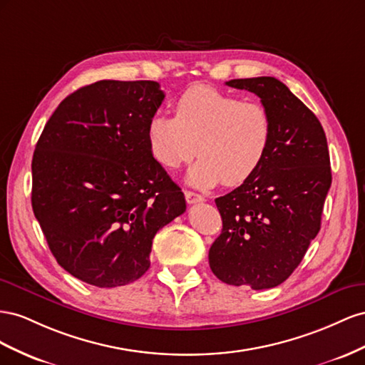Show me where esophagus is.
Here are the masks:
<instances>
[{
    "label": "esophagus",
    "mask_w": 365,
    "mask_h": 365,
    "mask_svg": "<svg viewBox=\"0 0 365 365\" xmlns=\"http://www.w3.org/2000/svg\"><path fill=\"white\" fill-rule=\"evenodd\" d=\"M185 197H186V202H188L190 205H194V203H200L205 200V197L197 194L194 191H185Z\"/></svg>",
    "instance_id": "obj_1"
}]
</instances>
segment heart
I'll list each match as a JSON object with an SVG mask.
<instances>
[{
  "mask_svg": "<svg viewBox=\"0 0 365 365\" xmlns=\"http://www.w3.org/2000/svg\"><path fill=\"white\" fill-rule=\"evenodd\" d=\"M175 118L154 114L147 138L154 159L179 168L195 153L200 159L188 173L197 188L223 180L246 182L264 162L272 143V118L262 102L242 101L210 86L186 88L174 103Z\"/></svg>",
  "mask_w": 365,
  "mask_h": 365,
  "instance_id": "b5f03b06",
  "label": "heart"
}]
</instances>
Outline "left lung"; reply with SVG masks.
<instances>
[{
  "instance_id": "left-lung-1",
  "label": "left lung",
  "mask_w": 365,
  "mask_h": 365,
  "mask_svg": "<svg viewBox=\"0 0 365 365\" xmlns=\"http://www.w3.org/2000/svg\"><path fill=\"white\" fill-rule=\"evenodd\" d=\"M262 99L272 118V143L257 173L215 199L223 229L210 266L226 284L270 289L301 263L321 227L331 185L326 133L318 118L272 76L227 81Z\"/></svg>"
}]
</instances>
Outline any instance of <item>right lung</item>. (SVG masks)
Segmentation results:
<instances>
[{
	"instance_id": "1",
	"label": "right lung",
	"mask_w": 365,
	"mask_h": 365,
	"mask_svg": "<svg viewBox=\"0 0 365 365\" xmlns=\"http://www.w3.org/2000/svg\"><path fill=\"white\" fill-rule=\"evenodd\" d=\"M163 98L154 81H98L59 103L36 143L34 214L58 264L84 283L140 278L154 235L186 210L148 145Z\"/></svg>"
}]
</instances>
